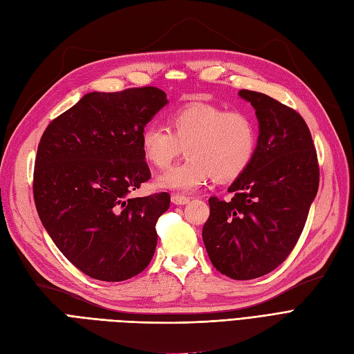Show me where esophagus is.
<instances>
[{"mask_svg": "<svg viewBox=\"0 0 354 354\" xmlns=\"http://www.w3.org/2000/svg\"><path fill=\"white\" fill-rule=\"evenodd\" d=\"M171 202H173L174 205H186V203L190 202V198L183 195H173L171 196Z\"/></svg>", "mask_w": 354, "mask_h": 354, "instance_id": "obj_1", "label": "esophagus"}]
</instances>
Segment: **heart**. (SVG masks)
I'll list each match as a JSON object with an SVG mask.
<instances>
[{"mask_svg":"<svg viewBox=\"0 0 354 354\" xmlns=\"http://www.w3.org/2000/svg\"><path fill=\"white\" fill-rule=\"evenodd\" d=\"M168 127L147 125L142 133V152L151 165L165 169L186 149L183 162L158 178L164 189L190 192L214 176L227 183L239 178L252 164L259 136L248 115L217 104L195 102L168 118Z\"/></svg>","mask_w":354,"mask_h":354,"instance_id":"1","label":"heart"}]
</instances>
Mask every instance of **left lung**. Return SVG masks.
<instances>
[{"label": "left lung", "instance_id": "1", "mask_svg": "<svg viewBox=\"0 0 354 354\" xmlns=\"http://www.w3.org/2000/svg\"><path fill=\"white\" fill-rule=\"evenodd\" d=\"M260 122L252 164L229 187L230 201L209 198L202 239L214 267L250 281L292 252L319 187V162L303 116L270 95L241 90Z\"/></svg>", "mask_w": 354, "mask_h": 354}]
</instances>
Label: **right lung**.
Returning <instances> with one entry per match:
<instances>
[{
    "instance_id": "add662e5",
    "label": "right lung",
    "mask_w": 354,
    "mask_h": 354,
    "mask_svg": "<svg viewBox=\"0 0 354 354\" xmlns=\"http://www.w3.org/2000/svg\"><path fill=\"white\" fill-rule=\"evenodd\" d=\"M167 102L156 87L88 93L41 137L32 185L38 216L60 252L93 279H130L155 254L169 195L131 194L151 178L142 133Z\"/></svg>"
}]
</instances>
